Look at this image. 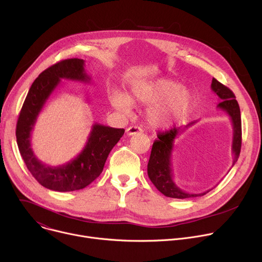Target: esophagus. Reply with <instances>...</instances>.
Returning a JSON list of instances; mask_svg holds the SVG:
<instances>
[{"mask_svg": "<svg viewBox=\"0 0 262 262\" xmlns=\"http://www.w3.org/2000/svg\"><path fill=\"white\" fill-rule=\"evenodd\" d=\"M139 133H142V128L139 127V126H129L128 128H126V134L128 136H133Z\"/></svg>", "mask_w": 262, "mask_h": 262, "instance_id": "esophagus-1", "label": "esophagus"}]
</instances>
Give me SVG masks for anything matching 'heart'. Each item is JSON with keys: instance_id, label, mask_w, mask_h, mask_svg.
I'll list each match as a JSON object with an SVG mask.
<instances>
[{"instance_id": "b5f03b06", "label": "heart", "mask_w": 262, "mask_h": 262, "mask_svg": "<svg viewBox=\"0 0 262 262\" xmlns=\"http://www.w3.org/2000/svg\"><path fill=\"white\" fill-rule=\"evenodd\" d=\"M111 101L117 110L123 112L128 111L132 102L149 105L146 110L148 124L155 128H168L187 117L195 97L180 83L161 78L135 83L128 96L116 91Z\"/></svg>"}]
</instances>
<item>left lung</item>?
<instances>
[{
  "instance_id": "1",
  "label": "left lung",
  "mask_w": 262,
  "mask_h": 262,
  "mask_svg": "<svg viewBox=\"0 0 262 262\" xmlns=\"http://www.w3.org/2000/svg\"><path fill=\"white\" fill-rule=\"evenodd\" d=\"M212 91L218 96L221 102L218 104L217 107L224 111L232 120L233 123V143H232V152H233V164L237 162L240 149H241V117L240 108L234 93L228 89V87L218 82L213 78L212 80ZM196 121L191 122L184 128L193 125ZM184 128L175 127L163 133L157 135L158 139L155 140L151 152L149 157V161L147 164V175L160 193L169 198L185 199V198H194L203 196L210 190L203 191L200 194H189L182 190L176 185L172 180V168H171V151L173 148V141L180 135Z\"/></svg>"
}]
</instances>
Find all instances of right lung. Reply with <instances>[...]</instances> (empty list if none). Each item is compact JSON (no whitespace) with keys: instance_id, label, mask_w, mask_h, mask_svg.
Returning <instances> with one entry per match:
<instances>
[{"instance_id":"right-lung-1","label":"right lung","mask_w":262,"mask_h":262,"mask_svg":"<svg viewBox=\"0 0 262 262\" xmlns=\"http://www.w3.org/2000/svg\"><path fill=\"white\" fill-rule=\"evenodd\" d=\"M84 63L82 59H67L45 69L32 83L17 119L15 136L22 158L34 179L51 190L73 191L90 185L100 176L111 150L124 134L123 128L95 123L82 151L59 166L46 165L33 154L31 132L39 114L61 79L91 81Z\"/></svg>"}]
</instances>
